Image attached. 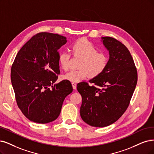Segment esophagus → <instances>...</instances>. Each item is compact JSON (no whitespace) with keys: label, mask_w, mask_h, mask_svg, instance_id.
I'll use <instances>...</instances> for the list:
<instances>
[{"label":"esophagus","mask_w":154,"mask_h":154,"mask_svg":"<svg viewBox=\"0 0 154 154\" xmlns=\"http://www.w3.org/2000/svg\"><path fill=\"white\" fill-rule=\"evenodd\" d=\"M72 87L73 88V89H77V84L75 82H72Z\"/></svg>","instance_id":"obj_1"}]
</instances>
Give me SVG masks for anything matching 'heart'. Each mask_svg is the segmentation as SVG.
I'll return each mask as SVG.
<instances>
[{
	"mask_svg": "<svg viewBox=\"0 0 154 154\" xmlns=\"http://www.w3.org/2000/svg\"><path fill=\"white\" fill-rule=\"evenodd\" d=\"M74 56L82 58L79 70H72L63 75L68 81L80 82L88 77H95L104 71L109 63V57L103 52H99L97 47L86 38L77 40L72 45ZM71 54L61 51L58 55L59 64L63 70L67 71L70 68Z\"/></svg>",
	"mask_w": 154,
	"mask_h": 154,
	"instance_id": "obj_1",
	"label": "heart"
}]
</instances>
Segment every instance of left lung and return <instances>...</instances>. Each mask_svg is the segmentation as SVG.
I'll return each mask as SVG.
<instances>
[{"instance_id":"8db88e82","label":"left lung","mask_w":154,"mask_h":154,"mask_svg":"<svg viewBox=\"0 0 154 154\" xmlns=\"http://www.w3.org/2000/svg\"><path fill=\"white\" fill-rule=\"evenodd\" d=\"M110 58L104 71L86 82L77 84L82 96L80 113L90 126L103 128L114 123L126 112L137 84L138 73L129 51L121 42L103 37Z\"/></svg>"}]
</instances>
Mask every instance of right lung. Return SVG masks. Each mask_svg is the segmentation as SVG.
<instances>
[{"label":"right lung","mask_w":154,"mask_h":154,"mask_svg":"<svg viewBox=\"0 0 154 154\" xmlns=\"http://www.w3.org/2000/svg\"><path fill=\"white\" fill-rule=\"evenodd\" d=\"M66 42L57 33L40 32L33 35L17 54L11 79L17 105L30 121L52 122L60 114L66 96L73 88L70 81L54 83L60 73L58 50Z\"/></svg>","instance_id":"right-lung-1"}]
</instances>
